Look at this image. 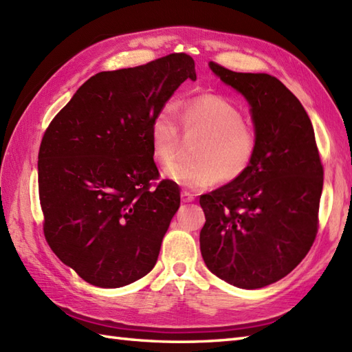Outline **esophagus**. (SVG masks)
Masks as SVG:
<instances>
[{
	"label": "esophagus",
	"instance_id": "1",
	"mask_svg": "<svg viewBox=\"0 0 352 352\" xmlns=\"http://www.w3.org/2000/svg\"><path fill=\"white\" fill-rule=\"evenodd\" d=\"M193 199H195V195H193V193H190L188 190H183L182 192V201H183V203H192Z\"/></svg>",
	"mask_w": 352,
	"mask_h": 352
}]
</instances>
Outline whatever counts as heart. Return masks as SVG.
<instances>
[{"label": "heart", "instance_id": "b5f03b06", "mask_svg": "<svg viewBox=\"0 0 352 352\" xmlns=\"http://www.w3.org/2000/svg\"><path fill=\"white\" fill-rule=\"evenodd\" d=\"M178 119L180 124L170 107H163L149 129L153 159L166 169L169 180L188 189H206L216 180L234 183L248 172L258 139L234 104L218 95L195 96L182 104ZM180 124L201 139L192 152L193 161L173 164Z\"/></svg>", "mask_w": 352, "mask_h": 352}]
</instances>
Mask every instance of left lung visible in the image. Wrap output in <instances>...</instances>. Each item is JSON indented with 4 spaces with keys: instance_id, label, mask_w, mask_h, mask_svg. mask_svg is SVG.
Segmentation results:
<instances>
[{
    "instance_id": "left-lung-1",
    "label": "left lung",
    "mask_w": 352,
    "mask_h": 352,
    "mask_svg": "<svg viewBox=\"0 0 352 352\" xmlns=\"http://www.w3.org/2000/svg\"><path fill=\"white\" fill-rule=\"evenodd\" d=\"M208 66L250 102L258 148L241 180L201 195V254L221 280L260 289L294 271L315 242L324 168L307 111L278 78Z\"/></svg>"
}]
</instances>
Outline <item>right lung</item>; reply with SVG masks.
Listing matches in <instances>:
<instances>
[{
    "label": "right lung",
    "instance_id": "right-lung-1",
    "mask_svg": "<svg viewBox=\"0 0 352 352\" xmlns=\"http://www.w3.org/2000/svg\"><path fill=\"white\" fill-rule=\"evenodd\" d=\"M195 62L174 52L146 65L98 72L45 131L37 174L43 234L81 278L115 289L154 267L180 207V189L159 180L151 121ZM155 188H152V184Z\"/></svg>",
    "mask_w": 352,
    "mask_h": 352
}]
</instances>
